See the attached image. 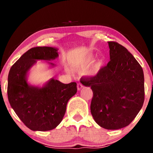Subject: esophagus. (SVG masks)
I'll return each mask as SVG.
<instances>
[{
  "instance_id": "34e87169",
  "label": "esophagus",
  "mask_w": 153,
  "mask_h": 153,
  "mask_svg": "<svg viewBox=\"0 0 153 153\" xmlns=\"http://www.w3.org/2000/svg\"><path fill=\"white\" fill-rule=\"evenodd\" d=\"M83 88V85L82 84H80V83H79V84H77V90H80Z\"/></svg>"
}]
</instances>
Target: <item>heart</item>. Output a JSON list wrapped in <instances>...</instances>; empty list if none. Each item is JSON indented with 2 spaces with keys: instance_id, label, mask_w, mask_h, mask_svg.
Segmentation results:
<instances>
[{
  "instance_id": "1",
  "label": "heart",
  "mask_w": 153,
  "mask_h": 153,
  "mask_svg": "<svg viewBox=\"0 0 153 153\" xmlns=\"http://www.w3.org/2000/svg\"><path fill=\"white\" fill-rule=\"evenodd\" d=\"M92 60H93V58L91 56V57H90L88 59V61L91 62V61H92ZM100 66H101V63H98L96 67H97V69H98V68H100Z\"/></svg>"
}]
</instances>
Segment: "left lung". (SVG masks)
<instances>
[{"label": "left lung", "mask_w": 153, "mask_h": 153, "mask_svg": "<svg viewBox=\"0 0 153 153\" xmlns=\"http://www.w3.org/2000/svg\"><path fill=\"white\" fill-rule=\"evenodd\" d=\"M110 61L97 74L82 77L91 87L90 111L94 121L107 129L128 126L138 115L144 101L143 70L134 56L120 44L109 41Z\"/></svg>", "instance_id": "1"}]
</instances>
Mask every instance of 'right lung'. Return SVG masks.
Masks as SVG:
<instances>
[{
	"label": "right lung",
	"instance_id": "right-lung-1",
	"mask_svg": "<svg viewBox=\"0 0 153 153\" xmlns=\"http://www.w3.org/2000/svg\"><path fill=\"white\" fill-rule=\"evenodd\" d=\"M57 56L56 48L33 47L10 69L7 86L9 103L25 126L33 131L55 128L63 120L67 102L77 92L76 82L63 84L52 79L41 88L31 86L27 83V72L36 60L49 61Z\"/></svg>",
	"mask_w": 153,
	"mask_h": 153
}]
</instances>
